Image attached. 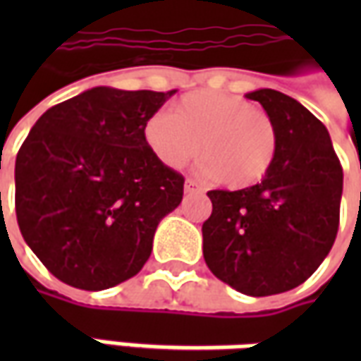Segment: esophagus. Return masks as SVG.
Returning <instances> with one entry per match:
<instances>
[{"mask_svg":"<svg viewBox=\"0 0 361 361\" xmlns=\"http://www.w3.org/2000/svg\"><path fill=\"white\" fill-rule=\"evenodd\" d=\"M183 189H185V193H203V189L199 188L195 181H191V180L185 181V188Z\"/></svg>","mask_w":361,"mask_h":361,"instance_id":"34e87169","label":"esophagus"}]
</instances>
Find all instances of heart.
I'll use <instances>...</instances> for the list:
<instances>
[{"mask_svg":"<svg viewBox=\"0 0 361 361\" xmlns=\"http://www.w3.org/2000/svg\"><path fill=\"white\" fill-rule=\"evenodd\" d=\"M142 141L166 168L178 170L204 154L199 172L245 189L265 178L274 164L279 137L272 119L245 98L201 89L173 102L172 114L157 111L142 126Z\"/></svg>","mask_w":361,"mask_h":361,"instance_id":"obj_1","label":"heart"}]
</instances>
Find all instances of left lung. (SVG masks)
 <instances>
[{"label":"left lung","instance_id":"1","mask_svg":"<svg viewBox=\"0 0 361 361\" xmlns=\"http://www.w3.org/2000/svg\"><path fill=\"white\" fill-rule=\"evenodd\" d=\"M272 119L279 149L263 180L238 191L212 189L203 224L211 272L238 292L272 295L310 279L338 232L342 166L326 127L279 90L245 94Z\"/></svg>","mask_w":361,"mask_h":361}]
</instances>
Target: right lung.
<instances>
[{"mask_svg": "<svg viewBox=\"0 0 361 361\" xmlns=\"http://www.w3.org/2000/svg\"><path fill=\"white\" fill-rule=\"evenodd\" d=\"M96 87L51 106L15 162L20 234L69 286L106 290L141 271L160 220L181 203L183 176L142 141L173 94Z\"/></svg>", "mask_w": 361, "mask_h": 361, "instance_id": "obj_1", "label": "right lung"}]
</instances>
